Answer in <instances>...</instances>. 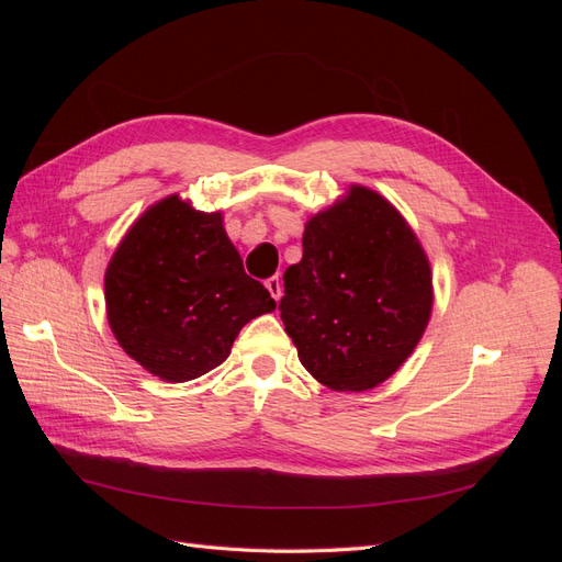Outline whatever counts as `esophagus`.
<instances>
[{"instance_id":"esophagus-1","label":"esophagus","mask_w":562,"mask_h":562,"mask_svg":"<svg viewBox=\"0 0 562 562\" xmlns=\"http://www.w3.org/2000/svg\"><path fill=\"white\" fill-rule=\"evenodd\" d=\"M267 291L271 293V297H274L277 302L281 300V295H283V285H281V279L279 277H271V279H267Z\"/></svg>"}]
</instances>
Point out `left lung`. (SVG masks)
I'll use <instances>...</instances> for the list:
<instances>
[{
    "mask_svg": "<svg viewBox=\"0 0 562 562\" xmlns=\"http://www.w3.org/2000/svg\"><path fill=\"white\" fill-rule=\"evenodd\" d=\"M279 310L314 380L333 391L375 389L429 326L431 265L394 203L349 184L304 225L302 260L285 269Z\"/></svg>",
    "mask_w": 562,
    "mask_h": 562,
    "instance_id": "8db88e82",
    "label": "left lung"
}]
</instances>
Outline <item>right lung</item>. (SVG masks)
<instances>
[{"instance_id": "right-lung-1", "label": "right lung", "mask_w": 562, "mask_h": 562, "mask_svg": "<svg viewBox=\"0 0 562 562\" xmlns=\"http://www.w3.org/2000/svg\"><path fill=\"white\" fill-rule=\"evenodd\" d=\"M108 323L133 361L164 382L223 363L248 321L277 310L244 271L223 225L171 194L135 220L105 269Z\"/></svg>"}]
</instances>
